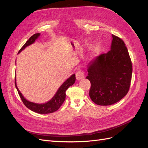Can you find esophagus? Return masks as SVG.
Returning <instances> with one entry per match:
<instances>
[{
    "label": "esophagus",
    "instance_id": "34e87169",
    "mask_svg": "<svg viewBox=\"0 0 148 148\" xmlns=\"http://www.w3.org/2000/svg\"><path fill=\"white\" fill-rule=\"evenodd\" d=\"M84 78V73L82 72V71H79L76 73V79H77V81H80Z\"/></svg>",
    "mask_w": 148,
    "mask_h": 148
}]
</instances>
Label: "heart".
Here are the masks:
<instances>
[{"label":"heart","instance_id":"b5f03b06","mask_svg":"<svg viewBox=\"0 0 148 148\" xmlns=\"http://www.w3.org/2000/svg\"><path fill=\"white\" fill-rule=\"evenodd\" d=\"M93 49H96L97 48V44H94V45H93Z\"/></svg>","mask_w":148,"mask_h":148}]
</instances>
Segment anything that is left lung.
Masks as SVG:
<instances>
[{"mask_svg":"<svg viewBox=\"0 0 148 148\" xmlns=\"http://www.w3.org/2000/svg\"><path fill=\"white\" fill-rule=\"evenodd\" d=\"M109 52L97 56L88 65L86 78L91 83L89 96L99 106L112 105L127 94L132 75L128 51L122 39L112 34Z\"/></svg>","mask_w":148,"mask_h":148,"instance_id":"8db88e82","label":"left lung"}]
</instances>
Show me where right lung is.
I'll return each mask as SVG.
<instances>
[{
	"mask_svg": "<svg viewBox=\"0 0 148 148\" xmlns=\"http://www.w3.org/2000/svg\"><path fill=\"white\" fill-rule=\"evenodd\" d=\"M40 35H41L40 33H36L34 35H33L32 36L30 37V38L25 44V45L21 47V49L18 52V53H20L23 50H24L26 47L33 44L36 41V40L40 36ZM75 74H73L72 75H71L68 79H66L65 81L62 84L59 88L58 89V90L57 91L54 96L52 97V99L47 101V102L42 103V104H38V103H35L29 101L26 99L25 97H24V96L21 93L18 88L17 87L16 82V76L15 78V87L17 89L18 92L19 94L20 97H21L23 104L26 107H28L29 109L34 112L41 114H47L54 112H56L60 108V106L63 104L65 99V92L66 91V89L70 86H72L75 83Z\"/></svg>",
	"mask_w": 148,
	"mask_h": 148,
	"instance_id": "right-lung-1",
	"label": "right lung"
}]
</instances>
